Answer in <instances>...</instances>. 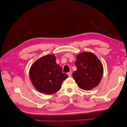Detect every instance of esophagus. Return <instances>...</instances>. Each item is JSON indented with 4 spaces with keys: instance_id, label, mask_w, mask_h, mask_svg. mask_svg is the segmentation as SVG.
Instances as JSON below:
<instances>
[{
    "instance_id": "obj_1",
    "label": "esophagus",
    "mask_w": 127,
    "mask_h": 127,
    "mask_svg": "<svg viewBox=\"0 0 127 127\" xmlns=\"http://www.w3.org/2000/svg\"><path fill=\"white\" fill-rule=\"evenodd\" d=\"M71 74H72V72L71 71H69V72H68V73H67V75L69 77H71Z\"/></svg>"
}]
</instances>
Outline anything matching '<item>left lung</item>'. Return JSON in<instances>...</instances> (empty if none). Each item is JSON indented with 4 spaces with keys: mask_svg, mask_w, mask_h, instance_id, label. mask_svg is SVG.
<instances>
[{
    "mask_svg": "<svg viewBox=\"0 0 127 127\" xmlns=\"http://www.w3.org/2000/svg\"><path fill=\"white\" fill-rule=\"evenodd\" d=\"M77 70L73 77L80 89L89 90L100 82L103 73L101 62L91 52H83L77 56L75 62Z\"/></svg>",
    "mask_w": 127,
    "mask_h": 127,
    "instance_id": "obj_1",
    "label": "left lung"
}]
</instances>
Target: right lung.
<instances>
[{"label":"right lung","instance_id":"1","mask_svg":"<svg viewBox=\"0 0 127 127\" xmlns=\"http://www.w3.org/2000/svg\"><path fill=\"white\" fill-rule=\"evenodd\" d=\"M31 82L38 91L51 95L61 89L62 83L68 77L56 64L54 55L44 56L32 66L30 72Z\"/></svg>","mask_w":127,"mask_h":127}]
</instances>
